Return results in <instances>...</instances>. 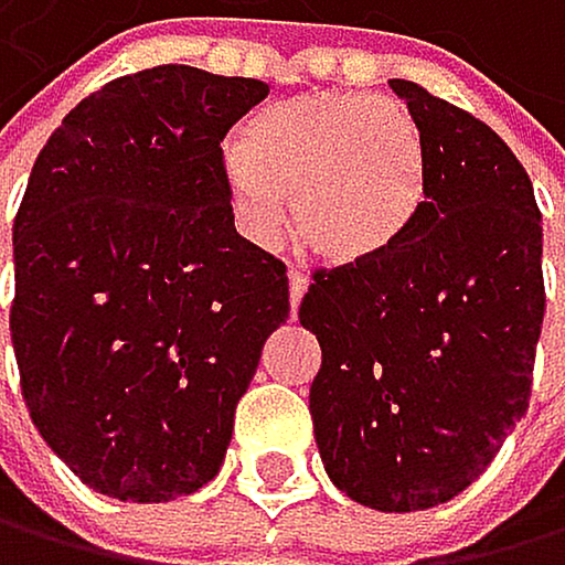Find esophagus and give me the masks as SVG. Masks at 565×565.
<instances>
[{"instance_id": "esophagus-1", "label": "esophagus", "mask_w": 565, "mask_h": 565, "mask_svg": "<svg viewBox=\"0 0 565 565\" xmlns=\"http://www.w3.org/2000/svg\"><path fill=\"white\" fill-rule=\"evenodd\" d=\"M306 288H309V277L301 274V270H291V274H288V298H291V312L298 309V301H301V295H306Z\"/></svg>"}]
</instances>
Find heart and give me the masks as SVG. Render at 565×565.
<instances>
[{
	"label": "heart",
	"mask_w": 565,
	"mask_h": 565,
	"mask_svg": "<svg viewBox=\"0 0 565 565\" xmlns=\"http://www.w3.org/2000/svg\"><path fill=\"white\" fill-rule=\"evenodd\" d=\"M243 222L274 235L291 198L295 239L333 267L396 249L427 204V145L413 110L375 93H301L259 114L228 152Z\"/></svg>",
	"instance_id": "heart-1"
}]
</instances>
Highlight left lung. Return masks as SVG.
Masks as SVG:
<instances>
[{
	"instance_id": "left-lung-1",
	"label": "left lung",
	"mask_w": 565,
	"mask_h": 565,
	"mask_svg": "<svg viewBox=\"0 0 565 565\" xmlns=\"http://www.w3.org/2000/svg\"><path fill=\"white\" fill-rule=\"evenodd\" d=\"M427 145L406 239L316 270L298 319L322 347L309 413L322 466L375 511H427L476 482L532 399L545 316L542 211L507 141L392 78Z\"/></svg>"
}]
</instances>
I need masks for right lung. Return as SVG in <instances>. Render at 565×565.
Masks as SVG:
<instances>
[{"instance_id":"1","label":"right lung","mask_w":565,"mask_h":565,"mask_svg":"<svg viewBox=\"0 0 565 565\" xmlns=\"http://www.w3.org/2000/svg\"><path fill=\"white\" fill-rule=\"evenodd\" d=\"M270 86L156 65L89 93L30 169L9 333L33 427L104 497L218 476L288 319V270L235 232L222 141Z\"/></svg>"}]
</instances>
